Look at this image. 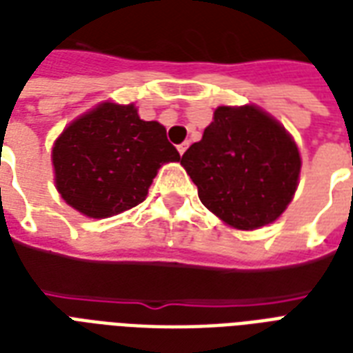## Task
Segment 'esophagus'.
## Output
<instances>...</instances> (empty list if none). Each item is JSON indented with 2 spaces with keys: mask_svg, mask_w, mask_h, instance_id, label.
<instances>
[{
  "mask_svg": "<svg viewBox=\"0 0 353 353\" xmlns=\"http://www.w3.org/2000/svg\"><path fill=\"white\" fill-rule=\"evenodd\" d=\"M188 147H190V143H188V141H184V143H182V145H179V152H180V154H184Z\"/></svg>",
  "mask_w": 353,
  "mask_h": 353,
  "instance_id": "obj_1",
  "label": "esophagus"
}]
</instances>
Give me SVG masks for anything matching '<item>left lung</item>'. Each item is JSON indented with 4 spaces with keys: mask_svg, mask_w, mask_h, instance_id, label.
Wrapping results in <instances>:
<instances>
[{
    "mask_svg": "<svg viewBox=\"0 0 353 353\" xmlns=\"http://www.w3.org/2000/svg\"><path fill=\"white\" fill-rule=\"evenodd\" d=\"M180 163L201 203L240 230L274 223L292 201L301 169L292 136L256 105H219Z\"/></svg>",
    "mask_w": 353,
    "mask_h": 353,
    "instance_id": "8db88e82",
    "label": "left lung"
}]
</instances>
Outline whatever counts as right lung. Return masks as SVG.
Returning <instances> with one entry per match:
<instances>
[{
  "label": "right lung",
  "mask_w": 353,
  "mask_h": 353,
  "mask_svg": "<svg viewBox=\"0 0 353 353\" xmlns=\"http://www.w3.org/2000/svg\"><path fill=\"white\" fill-rule=\"evenodd\" d=\"M156 121H143L134 104L104 102L63 130L52 148L55 188L66 205L102 219L145 201L167 161H179Z\"/></svg>",
  "instance_id": "obj_1"
}]
</instances>
